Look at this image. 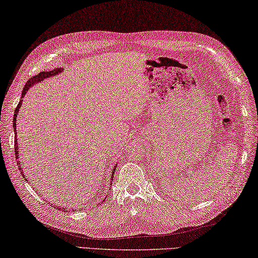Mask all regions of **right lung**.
Listing matches in <instances>:
<instances>
[{
  "instance_id": "add662e5",
  "label": "right lung",
  "mask_w": 258,
  "mask_h": 258,
  "mask_svg": "<svg viewBox=\"0 0 258 258\" xmlns=\"http://www.w3.org/2000/svg\"><path fill=\"white\" fill-rule=\"evenodd\" d=\"M61 72H62V69H61V67H58V69H54V70L48 71V72H41L40 74H37V75H34V77H33L32 79H29L28 81L26 82V84H25V87H24V90H23V92H22V99H20L19 104L17 105V107H16V111H15V114H14V130H15V154H16V160H17V163H18L19 170H22V174H24V172H23V168H22V166H20V161H18V150H19V149H18V145H17L16 119H17V114H18V112H19V108H20V106H22V103H23L24 96L26 95V92L29 90V88L33 87L34 84H35V83H39V82H41V81H42V80H44V79H46V78H51V77H54V75H58L59 73H61ZM115 169H116V167H114V169H113V170H112L111 180L113 179V177H114V172H115ZM23 176H24V175H23ZM103 201H105V199H104ZM54 208H56V206H54ZM58 209H59V210H61V212H66V208H64V207H62V208H60V207H59Z\"/></svg>"
}]
</instances>
